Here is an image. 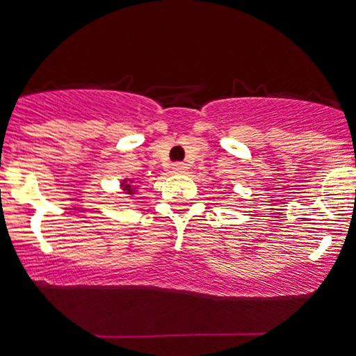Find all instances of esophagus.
I'll return each mask as SVG.
<instances>
[{"instance_id":"1","label":"esophagus","mask_w":356,"mask_h":356,"mask_svg":"<svg viewBox=\"0 0 356 356\" xmlns=\"http://www.w3.org/2000/svg\"><path fill=\"white\" fill-rule=\"evenodd\" d=\"M187 170H189V167H187V164H184V162H175L172 165L174 174H186Z\"/></svg>"}]
</instances>
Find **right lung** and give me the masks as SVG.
Instances as JSON below:
<instances>
[{"instance_id": "obj_1", "label": "right lung", "mask_w": 356, "mask_h": 356, "mask_svg": "<svg viewBox=\"0 0 356 356\" xmlns=\"http://www.w3.org/2000/svg\"><path fill=\"white\" fill-rule=\"evenodd\" d=\"M120 187H122V191H124L125 194H129V195H134V192H136V189H137V187L134 186L132 179H124V181H122V184H120Z\"/></svg>"}]
</instances>
